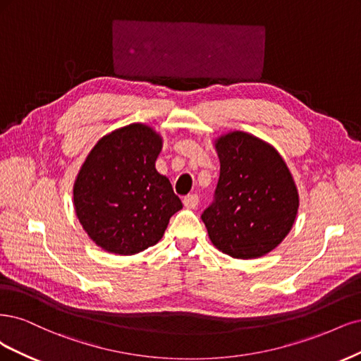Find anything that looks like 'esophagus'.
Returning a JSON list of instances; mask_svg holds the SVG:
<instances>
[{
    "instance_id": "34e87169",
    "label": "esophagus",
    "mask_w": 361,
    "mask_h": 361,
    "mask_svg": "<svg viewBox=\"0 0 361 361\" xmlns=\"http://www.w3.org/2000/svg\"><path fill=\"white\" fill-rule=\"evenodd\" d=\"M197 202H200V197H197V195H195V193H190L188 196H184V200H183L184 207L192 208V210H193V208H196Z\"/></svg>"
}]
</instances>
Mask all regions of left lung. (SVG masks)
Wrapping results in <instances>:
<instances>
[{
  "instance_id": "8db88e82",
  "label": "left lung",
  "mask_w": 361,
  "mask_h": 361,
  "mask_svg": "<svg viewBox=\"0 0 361 361\" xmlns=\"http://www.w3.org/2000/svg\"><path fill=\"white\" fill-rule=\"evenodd\" d=\"M220 177L202 222L214 246L237 259L264 257L289 234L298 213L295 181L279 151L234 130L214 141Z\"/></svg>"
}]
</instances>
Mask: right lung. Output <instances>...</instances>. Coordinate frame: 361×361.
Returning <instances> with one entry per match:
<instances>
[{
	"instance_id": "add662e5",
	"label": "right lung",
	"mask_w": 361,
	"mask_h": 361,
	"mask_svg": "<svg viewBox=\"0 0 361 361\" xmlns=\"http://www.w3.org/2000/svg\"><path fill=\"white\" fill-rule=\"evenodd\" d=\"M161 147L164 137L153 127L132 123L99 139L80 166L75 212L103 250L135 255L154 246L183 208L168 177L156 169Z\"/></svg>"
}]
</instances>
